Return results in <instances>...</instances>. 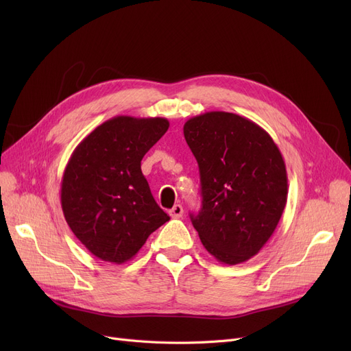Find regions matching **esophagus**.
<instances>
[{
	"instance_id": "obj_1",
	"label": "esophagus",
	"mask_w": 351,
	"mask_h": 351,
	"mask_svg": "<svg viewBox=\"0 0 351 351\" xmlns=\"http://www.w3.org/2000/svg\"><path fill=\"white\" fill-rule=\"evenodd\" d=\"M169 215H171L173 219L182 217V215H183V208H182V205H175V206L169 210Z\"/></svg>"
}]
</instances>
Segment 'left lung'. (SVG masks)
<instances>
[{"label": "left lung", "mask_w": 351, "mask_h": 351, "mask_svg": "<svg viewBox=\"0 0 351 351\" xmlns=\"http://www.w3.org/2000/svg\"><path fill=\"white\" fill-rule=\"evenodd\" d=\"M183 135L195 155L202 208L191 215L216 261L243 263L261 252L287 202V172L271 136L253 121L223 110L193 117Z\"/></svg>", "instance_id": "1"}]
</instances>
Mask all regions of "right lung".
I'll list each match as a JSON object with an SVG mask.
<instances>
[{
	"mask_svg": "<svg viewBox=\"0 0 351 351\" xmlns=\"http://www.w3.org/2000/svg\"><path fill=\"white\" fill-rule=\"evenodd\" d=\"M166 118L115 117L72 152L61 182L68 226L98 259L131 261L152 232L171 219L155 202L141 160L168 131Z\"/></svg>",
	"mask_w": 351,
	"mask_h": 351,
	"instance_id": "add662e5",
	"label": "right lung"
}]
</instances>
